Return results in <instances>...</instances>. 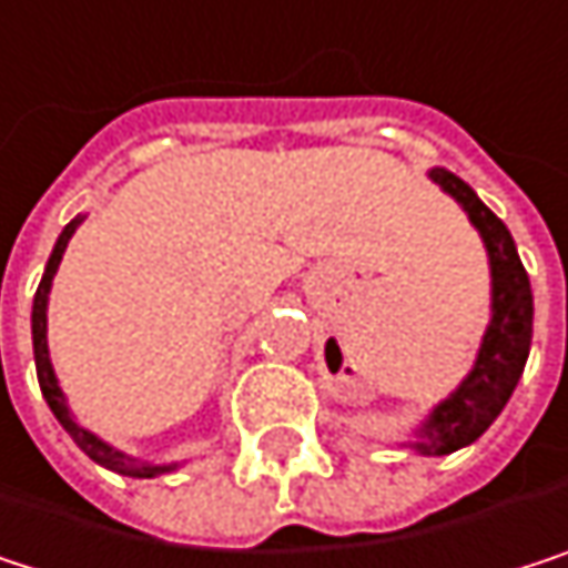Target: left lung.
I'll list each match as a JSON object with an SVG mask.
<instances>
[{
  "label": "left lung",
  "mask_w": 568,
  "mask_h": 568,
  "mask_svg": "<svg viewBox=\"0 0 568 568\" xmlns=\"http://www.w3.org/2000/svg\"><path fill=\"white\" fill-rule=\"evenodd\" d=\"M429 179L449 192L479 229L493 275V320L486 326L479 356L459 389L426 416L413 443V449L423 456H449L476 443L509 403L532 346V290L506 222L459 175L429 169Z\"/></svg>",
  "instance_id": "obj_1"
}]
</instances>
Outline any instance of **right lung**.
I'll list each match as a JSON object with an SVG mask.
<instances>
[{
  "instance_id": "obj_1",
  "label": "right lung",
  "mask_w": 568,
  "mask_h": 568,
  "mask_svg": "<svg viewBox=\"0 0 568 568\" xmlns=\"http://www.w3.org/2000/svg\"><path fill=\"white\" fill-rule=\"evenodd\" d=\"M82 219H85V215H75V219L62 229V235L55 239V248H52V255H49V262H45L42 282H39L36 300H32V353H36V376H39V389H42V396H45V403H49L52 416L59 419V426L75 439V446H79L92 463H99V466H105V469H112V473H119V476L152 479V476H162V473L175 469V463H169V466L142 463V459H135V456H125V453L112 449L105 439H99L95 433H89L85 426H79V419L72 416V409H69V403H65V396H62V389H59V379H55V369H52V359H49V343H45L49 290H52V278H55V272H59V262H62V255H65V245H69V239H72V232L79 229V222H82Z\"/></svg>"
}]
</instances>
